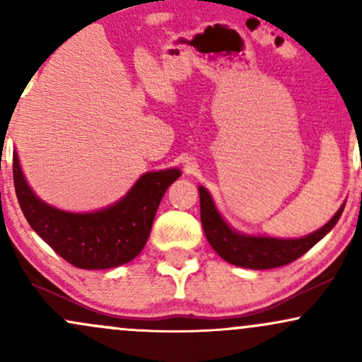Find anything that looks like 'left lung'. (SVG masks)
I'll list each match as a JSON object with an SVG mask.
<instances>
[{
    "label": "left lung",
    "instance_id": "obj_1",
    "mask_svg": "<svg viewBox=\"0 0 362 362\" xmlns=\"http://www.w3.org/2000/svg\"><path fill=\"white\" fill-rule=\"evenodd\" d=\"M201 195V221L207 242L218 252L219 257L230 262L233 265L247 269H274L281 265L291 264L300 259L303 253H306L325 236L339 218L342 216L344 206L335 213L334 218L318 231L311 233L305 238L298 240H281L269 238V236H245L231 230L213 204V199L204 187H199Z\"/></svg>",
    "mask_w": 362,
    "mask_h": 362
}]
</instances>
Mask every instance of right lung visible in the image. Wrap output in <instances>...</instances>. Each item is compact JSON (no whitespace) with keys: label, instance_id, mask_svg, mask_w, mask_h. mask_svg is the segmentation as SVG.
Instances as JSON below:
<instances>
[{"label":"right lung","instance_id":"add662e5","mask_svg":"<svg viewBox=\"0 0 362 362\" xmlns=\"http://www.w3.org/2000/svg\"><path fill=\"white\" fill-rule=\"evenodd\" d=\"M178 177L177 168L144 173L109 209L73 214L37 199L13 155L15 192L23 216L57 255L78 269H110L134 259L148 242L161 197Z\"/></svg>","mask_w":362,"mask_h":362}]
</instances>
